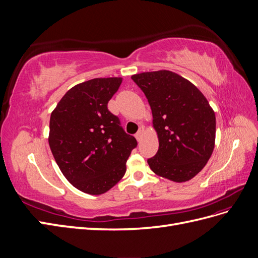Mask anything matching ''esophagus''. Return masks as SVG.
Listing matches in <instances>:
<instances>
[{"instance_id": "34e87169", "label": "esophagus", "mask_w": 258, "mask_h": 258, "mask_svg": "<svg viewBox=\"0 0 258 258\" xmlns=\"http://www.w3.org/2000/svg\"><path fill=\"white\" fill-rule=\"evenodd\" d=\"M143 132H144V128H143V127L140 128V129H139V131L137 132L136 138H137L138 141H140V140H141V138H142V136H143Z\"/></svg>"}]
</instances>
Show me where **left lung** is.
<instances>
[{
  "mask_svg": "<svg viewBox=\"0 0 258 258\" xmlns=\"http://www.w3.org/2000/svg\"><path fill=\"white\" fill-rule=\"evenodd\" d=\"M148 101L159 148L147 159L154 173L182 183L207 165L214 150L215 114L202 92L178 74L161 70L131 76Z\"/></svg>",
  "mask_w": 258,
  "mask_h": 258,
  "instance_id": "1",
  "label": "left lung"
}]
</instances>
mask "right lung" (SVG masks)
Here are the masks:
<instances>
[{
    "label": "right lung",
    "instance_id": "right-lung-1",
    "mask_svg": "<svg viewBox=\"0 0 258 258\" xmlns=\"http://www.w3.org/2000/svg\"><path fill=\"white\" fill-rule=\"evenodd\" d=\"M120 77L93 79L70 89L50 115L48 142L62 174L89 195L110 190L126 173L138 143L107 108Z\"/></svg>",
    "mask_w": 258,
    "mask_h": 258
}]
</instances>
